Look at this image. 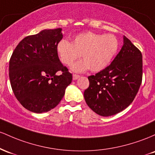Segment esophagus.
<instances>
[{
	"instance_id": "1",
	"label": "esophagus",
	"mask_w": 155,
	"mask_h": 155,
	"mask_svg": "<svg viewBox=\"0 0 155 155\" xmlns=\"http://www.w3.org/2000/svg\"><path fill=\"white\" fill-rule=\"evenodd\" d=\"M72 77H73V80H74V81H75V80H77L80 78V75H79V74H73Z\"/></svg>"
}]
</instances>
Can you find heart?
<instances>
[{"label":"heart","instance_id":"b5f03b06","mask_svg":"<svg viewBox=\"0 0 155 155\" xmlns=\"http://www.w3.org/2000/svg\"><path fill=\"white\" fill-rule=\"evenodd\" d=\"M119 48V40L114 34H99L93 32L80 34L73 38L72 43L65 39L58 41L56 50L61 61L67 66L82 55L84 60L72 66L75 72L90 69L91 72L102 71L114 58Z\"/></svg>","mask_w":155,"mask_h":155}]
</instances>
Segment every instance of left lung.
<instances>
[{
    "mask_svg": "<svg viewBox=\"0 0 155 155\" xmlns=\"http://www.w3.org/2000/svg\"><path fill=\"white\" fill-rule=\"evenodd\" d=\"M142 75L141 52L124 36V45L110 65L88 77L89 86L84 91L86 104L102 116L115 115L133 102Z\"/></svg>",
    "mask_w": 155,
    "mask_h": 155,
    "instance_id": "obj_1",
    "label": "left lung"
}]
</instances>
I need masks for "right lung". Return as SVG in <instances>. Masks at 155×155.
Returning <instances> with one entry per match:
<instances>
[{
	"instance_id": "1",
	"label": "right lung",
	"mask_w": 155,
	"mask_h": 155,
	"mask_svg": "<svg viewBox=\"0 0 155 155\" xmlns=\"http://www.w3.org/2000/svg\"><path fill=\"white\" fill-rule=\"evenodd\" d=\"M61 28L43 30L20 41L9 61L10 83L15 96L27 110L48 112L58 105L72 74L59 60L56 46ZM57 72H61L60 75Z\"/></svg>"
}]
</instances>
